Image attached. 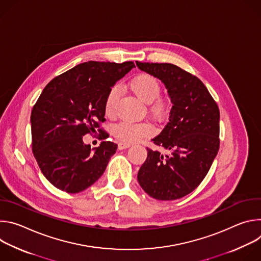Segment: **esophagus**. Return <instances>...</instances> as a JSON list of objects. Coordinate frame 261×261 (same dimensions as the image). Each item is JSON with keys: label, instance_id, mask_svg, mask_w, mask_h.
<instances>
[{"label": "esophagus", "instance_id": "esophagus-1", "mask_svg": "<svg viewBox=\"0 0 261 261\" xmlns=\"http://www.w3.org/2000/svg\"><path fill=\"white\" fill-rule=\"evenodd\" d=\"M131 146V144L130 143H128V142H119V148L120 150H124V148H128V147H130Z\"/></svg>", "mask_w": 261, "mask_h": 261}]
</instances>
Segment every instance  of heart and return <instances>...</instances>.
Instances as JSON below:
<instances>
[{"label":"heart","mask_w":261,"mask_h":261,"mask_svg":"<svg viewBox=\"0 0 261 261\" xmlns=\"http://www.w3.org/2000/svg\"><path fill=\"white\" fill-rule=\"evenodd\" d=\"M130 88L138 99L146 104H150V111L155 118H162L166 115L168 103L166 100L159 97L161 94V85L156 77L147 73L139 74L130 82ZM119 96L120 90L118 86L113 87L108 91L104 103L106 116L110 117L114 115ZM113 132L121 141L136 142L153 134V128L144 123L133 124L123 121L114 127Z\"/></svg>","instance_id":"obj_1"}]
</instances>
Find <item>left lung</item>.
<instances>
[{
    "label": "left lung",
    "instance_id": "left-lung-1",
    "mask_svg": "<svg viewBox=\"0 0 261 261\" xmlns=\"http://www.w3.org/2000/svg\"><path fill=\"white\" fill-rule=\"evenodd\" d=\"M136 66L164 84L172 103L169 122L152 139L168 153L147 147L137 179L153 198L178 199L202 181L218 154L220 111L202 82L189 72L168 63Z\"/></svg>",
    "mask_w": 261,
    "mask_h": 261
}]
</instances>
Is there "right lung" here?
Instances as JSON below:
<instances>
[{"instance_id":"obj_1","label":"right lung","mask_w":261,"mask_h":261,"mask_svg":"<svg viewBox=\"0 0 261 261\" xmlns=\"http://www.w3.org/2000/svg\"><path fill=\"white\" fill-rule=\"evenodd\" d=\"M134 67L133 62L82 63L42 91L31 114L32 147L43 175L56 188L80 193L105 171L118 145L102 141L92 148L83 136L105 121L108 91Z\"/></svg>"}]
</instances>
